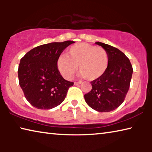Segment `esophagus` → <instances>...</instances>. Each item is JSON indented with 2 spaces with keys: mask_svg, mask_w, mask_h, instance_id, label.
<instances>
[{
  "mask_svg": "<svg viewBox=\"0 0 152 152\" xmlns=\"http://www.w3.org/2000/svg\"><path fill=\"white\" fill-rule=\"evenodd\" d=\"M82 83L81 81H79V82H74V85H79V84H80Z\"/></svg>",
  "mask_w": 152,
  "mask_h": 152,
  "instance_id": "34e87169",
  "label": "esophagus"
}]
</instances>
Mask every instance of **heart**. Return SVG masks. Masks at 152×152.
<instances>
[{
  "mask_svg": "<svg viewBox=\"0 0 152 152\" xmlns=\"http://www.w3.org/2000/svg\"><path fill=\"white\" fill-rule=\"evenodd\" d=\"M109 61V54L103 48L80 43L72 46L68 55L59 56L57 67L64 78L68 80L73 76L78 66L80 76L92 81L103 75Z\"/></svg>",
  "mask_w": 152,
  "mask_h": 152,
  "instance_id": "obj_1",
  "label": "heart"
}]
</instances>
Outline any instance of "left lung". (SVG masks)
Instances as JSON below:
<instances>
[{
  "mask_svg": "<svg viewBox=\"0 0 152 152\" xmlns=\"http://www.w3.org/2000/svg\"><path fill=\"white\" fill-rule=\"evenodd\" d=\"M107 50L109 65L103 75L91 82L92 90L84 94L90 107L99 112H110L124 101L130 86L133 68L129 58L119 49L96 42Z\"/></svg>",
  "mask_w": 152,
  "mask_h": 152,
  "instance_id": "8db88e82",
  "label": "left lung"
}]
</instances>
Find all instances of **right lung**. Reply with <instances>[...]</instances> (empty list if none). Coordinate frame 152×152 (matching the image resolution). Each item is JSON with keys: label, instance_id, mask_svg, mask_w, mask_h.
<instances>
[{"label": "right lung", "instance_id": "obj_1", "mask_svg": "<svg viewBox=\"0 0 152 152\" xmlns=\"http://www.w3.org/2000/svg\"><path fill=\"white\" fill-rule=\"evenodd\" d=\"M73 41L37 46L20 59L18 76L27 101L37 109H51L64 101L74 82L66 80L59 72L57 60Z\"/></svg>", "mask_w": 152, "mask_h": 152}]
</instances>
